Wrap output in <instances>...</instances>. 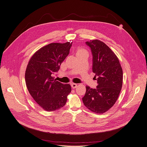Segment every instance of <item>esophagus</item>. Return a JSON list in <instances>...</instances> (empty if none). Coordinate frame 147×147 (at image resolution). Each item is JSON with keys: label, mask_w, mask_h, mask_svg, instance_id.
Masks as SVG:
<instances>
[{"label": "esophagus", "mask_w": 147, "mask_h": 147, "mask_svg": "<svg viewBox=\"0 0 147 147\" xmlns=\"http://www.w3.org/2000/svg\"><path fill=\"white\" fill-rule=\"evenodd\" d=\"M71 86H72V88L73 89H75L76 88H77L78 85H77V84H76V83H72V84H71Z\"/></svg>", "instance_id": "esophagus-1"}]
</instances>
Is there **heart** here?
Segmentation results:
<instances>
[{"instance_id": "1", "label": "heart", "mask_w": 147, "mask_h": 147, "mask_svg": "<svg viewBox=\"0 0 147 147\" xmlns=\"http://www.w3.org/2000/svg\"><path fill=\"white\" fill-rule=\"evenodd\" d=\"M85 53H88L87 51L86 50H84L83 48H78L77 50V55H80V54H85Z\"/></svg>"}]
</instances>
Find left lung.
Instances as JSON below:
<instances>
[{
	"label": "left lung",
	"instance_id": "1",
	"mask_svg": "<svg viewBox=\"0 0 147 147\" xmlns=\"http://www.w3.org/2000/svg\"><path fill=\"white\" fill-rule=\"evenodd\" d=\"M92 54V72L97 80L96 89L86 86L83 102L88 109L95 113H104L117 100L123 85V70L114 52L99 40L86 42Z\"/></svg>",
	"mask_w": 147,
	"mask_h": 147
}]
</instances>
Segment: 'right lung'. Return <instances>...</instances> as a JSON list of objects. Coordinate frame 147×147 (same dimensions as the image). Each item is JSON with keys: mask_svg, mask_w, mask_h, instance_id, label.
<instances>
[{"mask_svg": "<svg viewBox=\"0 0 147 147\" xmlns=\"http://www.w3.org/2000/svg\"><path fill=\"white\" fill-rule=\"evenodd\" d=\"M72 43H51L40 48L30 57L25 72L26 86L34 100L48 112L65 105L71 92L69 84L53 77L69 54Z\"/></svg>", "mask_w": 147, "mask_h": 147, "instance_id": "right-lung-1", "label": "right lung"}]
</instances>
